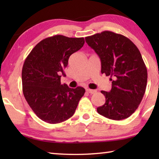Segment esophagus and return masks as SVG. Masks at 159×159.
<instances>
[{
	"label": "esophagus",
	"mask_w": 159,
	"mask_h": 159,
	"mask_svg": "<svg viewBox=\"0 0 159 159\" xmlns=\"http://www.w3.org/2000/svg\"><path fill=\"white\" fill-rule=\"evenodd\" d=\"M86 91L90 94H94L95 93H96L95 90H91V89H90V88H86Z\"/></svg>",
	"instance_id": "1"
}]
</instances>
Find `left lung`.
<instances>
[{"instance_id":"1","label":"left lung","mask_w":159,"mask_h":159,"mask_svg":"<svg viewBox=\"0 0 159 159\" xmlns=\"http://www.w3.org/2000/svg\"><path fill=\"white\" fill-rule=\"evenodd\" d=\"M85 39L100 58L102 74L112 80L110 92L101 91L106 102L97 111L113 120L130 116L143 98L147 82V67L138 48L128 38L110 31Z\"/></svg>"}]
</instances>
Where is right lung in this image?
Listing matches in <instances>:
<instances>
[{
	"mask_svg": "<svg viewBox=\"0 0 159 159\" xmlns=\"http://www.w3.org/2000/svg\"><path fill=\"white\" fill-rule=\"evenodd\" d=\"M84 38L62 35L48 37L40 41L26 58L21 71L24 96L40 119L59 123L74 115L85 90L61 85V75L69 58L84 45Z\"/></svg>",
	"mask_w": 159,
	"mask_h": 159,
	"instance_id": "1",
	"label": "right lung"
}]
</instances>
